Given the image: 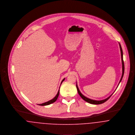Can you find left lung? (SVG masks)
<instances>
[{
  "mask_svg": "<svg viewBox=\"0 0 135 135\" xmlns=\"http://www.w3.org/2000/svg\"><path fill=\"white\" fill-rule=\"evenodd\" d=\"M119 47H120V49L121 52V61H122V76H121V77L120 80V81L119 82V84L117 86H118V85L119 84V83H120L121 80H122V79L123 78V75H124V62H123V52H122V48H121V47L120 44V43H119ZM76 87H77V91H78V93L80 95V96L82 98V99H84L85 101H86V102L88 103H90L91 104H94V105H99V104H103L104 103H105V102H106L107 100L108 99H109L111 97V95L113 94V93L111 95H110L108 98H106V99H103V100H93V99H90L87 97H85L84 95H83L81 92H80L79 88H78V85L77 84H76Z\"/></svg>",
  "mask_w": 135,
  "mask_h": 135,
  "instance_id": "left-lung-1",
  "label": "left lung"
}]
</instances>
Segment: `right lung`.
I'll use <instances>...</instances> for the list:
<instances>
[{
	"mask_svg": "<svg viewBox=\"0 0 135 135\" xmlns=\"http://www.w3.org/2000/svg\"><path fill=\"white\" fill-rule=\"evenodd\" d=\"M64 80H65V78H64V79L62 80V81H61V84L62 83L63 81H64ZM60 85H61V84H60ZM59 89L58 91L57 92L56 95L53 99H52L51 100H49L48 102H45V103H43V104H37V105H40V106H46V105H50V104H51L54 103V102L57 100V98H58V96H59Z\"/></svg>",
	"mask_w": 135,
	"mask_h": 135,
	"instance_id": "add662e5",
	"label": "right lung"
}]
</instances>
